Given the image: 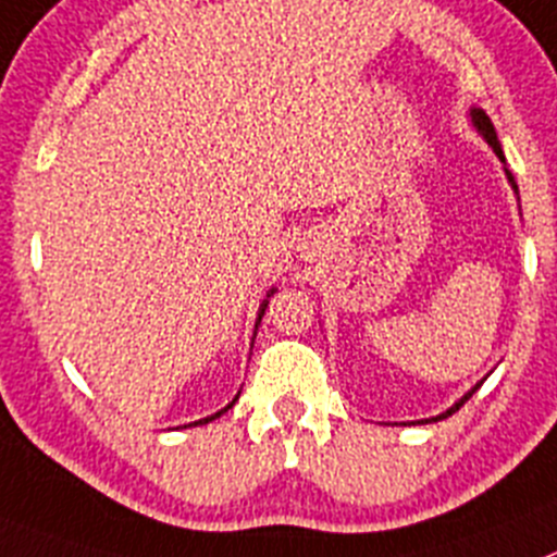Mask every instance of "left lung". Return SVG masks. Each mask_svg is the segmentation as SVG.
Wrapping results in <instances>:
<instances>
[{
	"instance_id": "1",
	"label": "left lung",
	"mask_w": 557,
	"mask_h": 557,
	"mask_svg": "<svg viewBox=\"0 0 557 557\" xmlns=\"http://www.w3.org/2000/svg\"><path fill=\"white\" fill-rule=\"evenodd\" d=\"M472 122H474V127H478V129H480V133H483V138H485V141H488V147H491V149H494V152H497V158H499V160H505V154H503V147H499V138H497V133H494V124H491V119H488V116H485L483 110H472ZM508 180H510V183H513V177H510V174H508ZM513 188H516V183H513ZM474 391H478V388H472V391H469V394H466V397H463V399H460V403H455V405H453V408H449V410H447V413H441V416H435V419H447V416H453V413H455V410H458V408H460V405H463V403H466V399L472 397Z\"/></svg>"
}]
</instances>
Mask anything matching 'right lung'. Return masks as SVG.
<instances>
[{
  "mask_svg": "<svg viewBox=\"0 0 557 557\" xmlns=\"http://www.w3.org/2000/svg\"><path fill=\"white\" fill-rule=\"evenodd\" d=\"M263 310H267V302H263V308H260V313H258V322H260V315H263ZM233 403H235V399H233ZM233 403H230L227 408H233ZM227 408H224V410H227ZM224 410H219V413L208 416V419H199V422H194V424H208V422H213V419H219V416H222Z\"/></svg>",
  "mask_w": 557,
  "mask_h": 557,
  "instance_id": "obj_1",
  "label": "right lung"
}]
</instances>
